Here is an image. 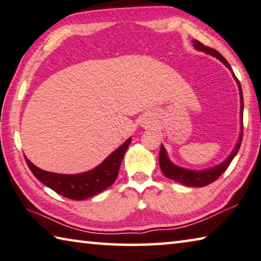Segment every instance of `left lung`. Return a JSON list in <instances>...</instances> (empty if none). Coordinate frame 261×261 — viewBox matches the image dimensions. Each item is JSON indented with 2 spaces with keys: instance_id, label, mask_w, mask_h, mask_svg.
Listing matches in <instances>:
<instances>
[{
  "instance_id": "8db88e82",
  "label": "left lung",
  "mask_w": 261,
  "mask_h": 261,
  "mask_svg": "<svg viewBox=\"0 0 261 261\" xmlns=\"http://www.w3.org/2000/svg\"><path fill=\"white\" fill-rule=\"evenodd\" d=\"M192 42H193V46L195 49L200 50V52H204L209 55H212V57H215L216 59H219L220 61L223 63V65L227 67L230 71L232 72L233 79L236 80V83L238 85L239 97H241V133H239L237 144L232 150V152L227 157V160H224L219 165H215V166H213V168L204 169V170H190V169L181 168V166L173 164L172 162L170 161L168 152H166L165 148L163 147V144L161 146L159 161H160V166H161L162 172L164 173V176L166 178L172 179V180L177 181L179 184H182V185H185V186L202 187V186L209 185V184H212L213 181H215L216 179L219 178L221 174L228 169V166L230 165V163H231L233 157L237 155L239 147H241V144H242V139H243V110H244V102H243V92H242L241 83H239V81L237 80L236 76H234L231 67H230L227 60L222 57V55L217 52V50L211 48V47L202 45L201 42L198 40H193Z\"/></svg>"
}]
</instances>
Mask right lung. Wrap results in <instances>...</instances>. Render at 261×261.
<instances>
[{
    "label": "right lung",
    "mask_w": 261,
    "mask_h": 261,
    "mask_svg": "<svg viewBox=\"0 0 261 261\" xmlns=\"http://www.w3.org/2000/svg\"><path fill=\"white\" fill-rule=\"evenodd\" d=\"M132 139H127L117 150L106 157L105 161L96 166L95 169L87 172L76 174H61L48 172L41 170L29 161L27 156L25 161L31 172L38 180L58 194L72 200H85L90 196L100 193L110 187L118 177L123 155L129 147Z\"/></svg>",
    "instance_id": "obj_1"
}]
</instances>
